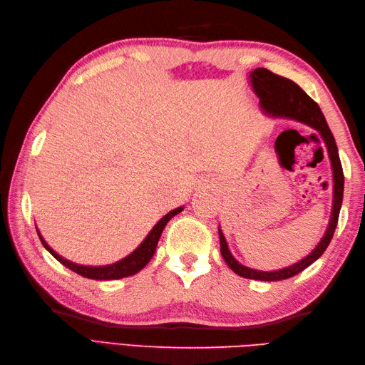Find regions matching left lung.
Masks as SVG:
<instances>
[{
    "label": "left lung",
    "instance_id": "8db88e82",
    "mask_svg": "<svg viewBox=\"0 0 365 365\" xmlns=\"http://www.w3.org/2000/svg\"><path fill=\"white\" fill-rule=\"evenodd\" d=\"M250 81L254 92L260 98L262 111L267 115H269V118L292 119L294 122L304 123V125L319 131L320 136L323 138L324 145H327V150L331 160V168H332V182H334L332 190L334 191H332V212H331L328 229L324 232L323 238L320 240V243L317 245L315 250L309 255H306L302 260L293 263V265L282 269H276V271H259V269L247 268L242 265L238 260H235L234 255L230 254L226 238H224L221 229H218L222 259L226 260V263L232 271H235L238 276L255 279V281H282V279H289V277H293L294 274L301 273L302 269H306L309 265H312V263L319 257H322V254L327 251V247L331 243L332 235H334V230L337 227L340 207H342L344 170H342V165H340L336 139L331 133L320 106L317 105L297 83L269 72L263 67L254 68V71L250 73Z\"/></svg>",
    "mask_w": 365,
    "mask_h": 365
}]
</instances>
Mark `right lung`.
Instances as JSON below:
<instances>
[{
	"label": "right lung",
	"mask_w": 365,
	"mask_h": 365,
	"mask_svg": "<svg viewBox=\"0 0 365 365\" xmlns=\"http://www.w3.org/2000/svg\"><path fill=\"white\" fill-rule=\"evenodd\" d=\"M182 210H183V207H177V208H174V210H170L168 215L163 216V218L157 224H155L153 229L149 232V235L144 238V242L139 245L133 252L127 255L125 259L111 263V265H105V267L78 265V263H73L71 260L61 257L59 254L54 252L51 247L46 245V242L41 235L38 229H37V235H38V238H41V242L45 246V250L48 251L58 262L63 263L64 267L75 271L76 274L88 277V279H96V281H113V279H122L127 276H133L138 273V271H141L147 265V263H149L152 255L155 254V250H157V245H158V240L161 237L163 229H165V226L170 218H174V216L177 213H180Z\"/></svg>",
	"instance_id": "1"
}]
</instances>
